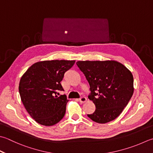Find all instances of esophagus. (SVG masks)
Segmentation results:
<instances>
[{"mask_svg":"<svg viewBox=\"0 0 153 153\" xmlns=\"http://www.w3.org/2000/svg\"><path fill=\"white\" fill-rule=\"evenodd\" d=\"M79 101H80V103H84L85 102H86V101H87V98L85 97H82L79 99Z\"/></svg>","mask_w":153,"mask_h":153,"instance_id":"1","label":"esophagus"}]
</instances>
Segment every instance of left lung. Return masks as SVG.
Listing matches in <instances>:
<instances>
[{
	"label": "left lung",
	"instance_id": "1",
	"mask_svg": "<svg viewBox=\"0 0 153 153\" xmlns=\"http://www.w3.org/2000/svg\"><path fill=\"white\" fill-rule=\"evenodd\" d=\"M76 64L89 83L91 94L88 98L96 108L88 116L98 123L114 120L133 94L132 73L115 60L78 61Z\"/></svg>",
	"mask_w": 153,
	"mask_h": 153
}]
</instances>
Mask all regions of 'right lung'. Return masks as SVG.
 <instances>
[{"instance_id": "add662e5", "label": "right lung", "mask_w": 153, "mask_h": 153, "mask_svg": "<svg viewBox=\"0 0 153 153\" xmlns=\"http://www.w3.org/2000/svg\"><path fill=\"white\" fill-rule=\"evenodd\" d=\"M75 60H46L32 65L21 77L19 93L25 109L38 123L52 126L62 120L68 100L58 97L61 81Z\"/></svg>"}]
</instances>
